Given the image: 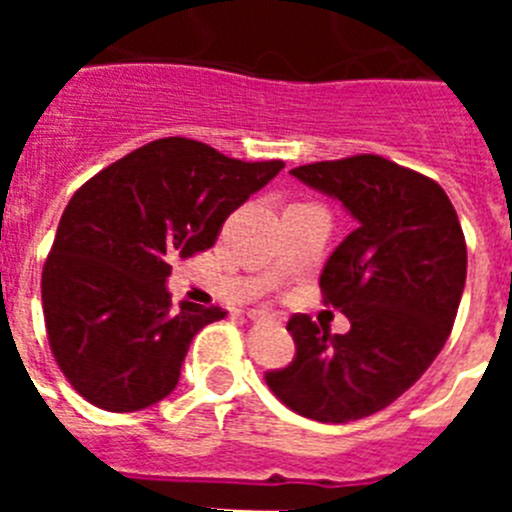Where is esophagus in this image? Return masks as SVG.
<instances>
[{
    "instance_id": "1",
    "label": "esophagus",
    "mask_w": 512,
    "mask_h": 512,
    "mask_svg": "<svg viewBox=\"0 0 512 512\" xmlns=\"http://www.w3.org/2000/svg\"><path fill=\"white\" fill-rule=\"evenodd\" d=\"M246 318L251 320V323H277V318H271V315H266V312L261 310H248Z\"/></svg>"
}]
</instances>
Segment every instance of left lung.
<instances>
[{
	"instance_id": "8db88e82",
	"label": "left lung",
	"mask_w": 512,
	"mask_h": 512,
	"mask_svg": "<svg viewBox=\"0 0 512 512\" xmlns=\"http://www.w3.org/2000/svg\"><path fill=\"white\" fill-rule=\"evenodd\" d=\"M302 184L356 220L320 274L325 302L351 330L295 315V361L266 374L279 400L320 423L374 415L410 390L441 354L467 282V246L454 205L433 179L382 156L297 166Z\"/></svg>"
}]
</instances>
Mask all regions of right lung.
<instances>
[{"label":"right lung","instance_id":"1","mask_svg":"<svg viewBox=\"0 0 512 512\" xmlns=\"http://www.w3.org/2000/svg\"><path fill=\"white\" fill-rule=\"evenodd\" d=\"M282 169L161 138L71 197L40 289L51 351L81 397L133 413L174 392L189 343L228 312L171 305V261L215 246L230 212Z\"/></svg>","mask_w":512,"mask_h":512}]
</instances>
